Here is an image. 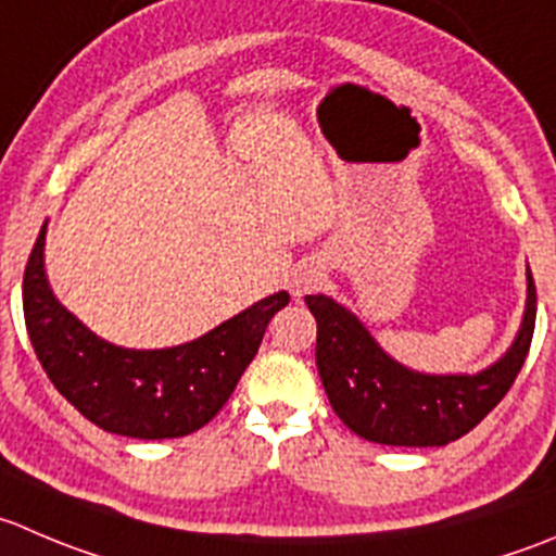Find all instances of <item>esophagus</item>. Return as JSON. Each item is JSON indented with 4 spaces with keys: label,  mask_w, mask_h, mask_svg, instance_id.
<instances>
[{
    "label": "esophagus",
    "mask_w": 556,
    "mask_h": 556,
    "mask_svg": "<svg viewBox=\"0 0 556 556\" xmlns=\"http://www.w3.org/2000/svg\"><path fill=\"white\" fill-rule=\"evenodd\" d=\"M323 279V271L320 266H315V263H306V266H299L293 271V277H290V293L295 295V299H301V295L312 293V290L320 285Z\"/></svg>",
    "instance_id": "34e87169"
}]
</instances>
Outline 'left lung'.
<instances>
[{
    "label": "left lung",
    "mask_w": 556,
    "mask_h": 556,
    "mask_svg": "<svg viewBox=\"0 0 556 556\" xmlns=\"http://www.w3.org/2000/svg\"><path fill=\"white\" fill-rule=\"evenodd\" d=\"M317 320L315 361L333 413L358 438L380 445L432 448L465 438L514 386L535 331V282L514 344L476 375L407 369L377 344L364 323L331 295H306Z\"/></svg>",
    "instance_id": "8db88e82"
}]
</instances>
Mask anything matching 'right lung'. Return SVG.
<instances>
[{
    "label": "right lung",
    "mask_w": 556,
    "mask_h": 556,
    "mask_svg": "<svg viewBox=\"0 0 556 556\" xmlns=\"http://www.w3.org/2000/svg\"><path fill=\"white\" fill-rule=\"evenodd\" d=\"M46 230L42 223L24 271L31 348L56 391L84 418L122 438L170 440L206 427L255 358L268 320L290 301L279 290L176 348H118L89 331L53 295L46 277Z\"/></svg>",
    "instance_id": "add662e5"
}]
</instances>
